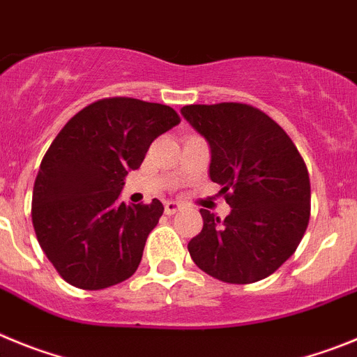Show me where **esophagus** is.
<instances>
[{
  "mask_svg": "<svg viewBox=\"0 0 357 357\" xmlns=\"http://www.w3.org/2000/svg\"><path fill=\"white\" fill-rule=\"evenodd\" d=\"M179 210H181V204H178V202H174V201L165 202V213L167 215H174V213H178Z\"/></svg>",
  "mask_w": 357,
  "mask_h": 357,
  "instance_id": "esophagus-1",
  "label": "esophagus"
}]
</instances>
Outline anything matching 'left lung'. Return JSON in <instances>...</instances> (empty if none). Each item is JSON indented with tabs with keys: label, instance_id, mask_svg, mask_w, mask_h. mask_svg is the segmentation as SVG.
<instances>
[{
	"label": "left lung",
	"instance_id": "left-lung-1",
	"mask_svg": "<svg viewBox=\"0 0 357 357\" xmlns=\"http://www.w3.org/2000/svg\"><path fill=\"white\" fill-rule=\"evenodd\" d=\"M183 117L210 142V178L233 210H201L188 242L195 265L218 281L249 284L274 274L298 247L311 211L303 156L274 119L245 102L188 105Z\"/></svg>",
	"mask_w": 357,
	"mask_h": 357
}]
</instances>
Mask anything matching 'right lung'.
I'll return each mask as SVG.
<instances>
[{"mask_svg": "<svg viewBox=\"0 0 357 357\" xmlns=\"http://www.w3.org/2000/svg\"><path fill=\"white\" fill-rule=\"evenodd\" d=\"M179 121L167 105L105 98L54 137L35 178L31 222L38 245L69 284L102 290L139 268L163 204H126L119 195L153 140Z\"/></svg>", "mask_w": 357, "mask_h": 357, "instance_id": "1", "label": "right lung"}]
</instances>
